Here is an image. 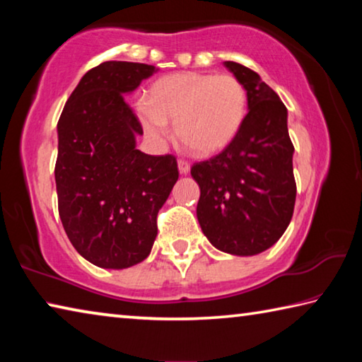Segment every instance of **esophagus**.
<instances>
[{
	"label": "esophagus",
	"instance_id": "esophagus-1",
	"mask_svg": "<svg viewBox=\"0 0 362 362\" xmlns=\"http://www.w3.org/2000/svg\"><path fill=\"white\" fill-rule=\"evenodd\" d=\"M179 170H180V174L189 173V163L187 161V159H179Z\"/></svg>",
	"mask_w": 362,
	"mask_h": 362
}]
</instances>
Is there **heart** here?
Listing matches in <instances>:
<instances>
[{
    "label": "heart",
    "mask_w": 362,
    "mask_h": 362,
    "mask_svg": "<svg viewBox=\"0 0 362 362\" xmlns=\"http://www.w3.org/2000/svg\"><path fill=\"white\" fill-rule=\"evenodd\" d=\"M246 112V89L226 73H175L153 84L150 105L137 103L139 118L151 137H166L168 122H175L177 137L194 155H211L230 144Z\"/></svg>",
    "instance_id": "1"
}]
</instances>
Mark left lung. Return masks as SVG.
<instances>
[{
  "label": "left lung",
  "mask_w": 362,
  "mask_h": 362,
  "mask_svg": "<svg viewBox=\"0 0 362 362\" xmlns=\"http://www.w3.org/2000/svg\"><path fill=\"white\" fill-rule=\"evenodd\" d=\"M247 93L249 112L225 148L194 163L192 177L201 194L196 207L201 230L222 252L260 254L291 223L297 185L287 110L254 70L225 62Z\"/></svg>",
  "instance_id": "obj_1"
}]
</instances>
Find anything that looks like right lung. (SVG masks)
I'll return each mask as SVG.
<instances>
[{
  "label": "right lung",
  "mask_w": 362,
  "mask_h": 362,
  "mask_svg": "<svg viewBox=\"0 0 362 362\" xmlns=\"http://www.w3.org/2000/svg\"><path fill=\"white\" fill-rule=\"evenodd\" d=\"M155 66L103 62L90 69L57 122L59 216L79 254L100 268H127L146 259L156 217L179 179L174 155L136 148L144 134L124 94Z\"/></svg>",
  "instance_id": "add662e5"
}]
</instances>
